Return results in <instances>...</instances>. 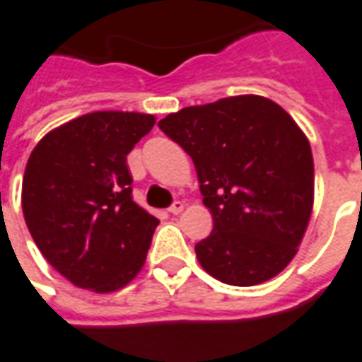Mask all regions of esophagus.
<instances>
[{"mask_svg":"<svg viewBox=\"0 0 362 362\" xmlns=\"http://www.w3.org/2000/svg\"><path fill=\"white\" fill-rule=\"evenodd\" d=\"M182 209H184V204H182V202H174L173 206L168 207V211H170L173 216H178V214H182Z\"/></svg>","mask_w":362,"mask_h":362,"instance_id":"1","label":"esophagus"}]
</instances>
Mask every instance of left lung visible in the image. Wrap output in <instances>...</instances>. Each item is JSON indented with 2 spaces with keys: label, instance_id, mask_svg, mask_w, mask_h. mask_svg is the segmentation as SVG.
Segmentation results:
<instances>
[{
  "label": "left lung",
  "instance_id": "obj_1",
  "mask_svg": "<svg viewBox=\"0 0 362 362\" xmlns=\"http://www.w3.org/2000/svg\"><path fill=\"white\" fill-rule=\"evenodd\" d=\"M192 156L214 231L196 245L202 269L231 286L280 274L298 252L313 207L310 141L262 95L189 105L158 121Z\"/></svg>",
  "mask_w": 362,
  "mask_h": 362
}]
</instances>
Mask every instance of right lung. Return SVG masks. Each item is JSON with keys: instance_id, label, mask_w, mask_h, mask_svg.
Instances as JSON below:
<instances>
[{"instance_id": "add662e5", "label": "right lung", "mask_w": 362, "mask_h": 362, "mask_svg": "<svg viewBox=\"0 0 362 362\" xmlns=\"http://www.w3.org/2000/svg\"><path fill=\"white\" fill-rule=\"evenodd\" d=\"M155 115L93 111L52 129L23 176V216L42 257L74 286L107 294L145 264L158 219L131 198L127 155Z\"/></svg>"}]
</instances>
